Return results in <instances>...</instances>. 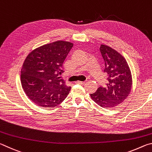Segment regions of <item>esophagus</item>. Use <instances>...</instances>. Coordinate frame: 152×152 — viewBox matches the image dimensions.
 Listing matches in <instances>:
<instances>
[{
	"instance_id": "1",
	"label": "esophagus",
	"mask_w": 152,
	"mask_h": 152,
	"mask_svg": "<svg viewBox=\"0 0 152 152\" xmlns=\"http://www.w3.org/2000/svg\"><path fill=\"white\" fill-rule=\"evenodd\" d=\"M76 83L77 84H85V82H81V81H77Z\"/></svg>"
}]
</instances>
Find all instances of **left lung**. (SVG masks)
<instances>
[{
  "instance_id": "1",
  "label": "left lung",
  "mask_w": 152,
  "mask_h": 152,
  "mask_svg": "<svg viewBox=\"0 0 152 152\" xmlns=\"http://www.w3.org/2000/svg\"><path fill=\"white\" fill-rule=\"evenodd\" d=\"M100 51L104 61V72L108 74V83L91 94V97L100 107H115L124 101L130 93L132 73L127 61L118 51L106 45H101Z\"/></svg>"
}]
</instances>
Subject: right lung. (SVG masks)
I'll list each match as a JSON object with an SVG mask.
<instances>
[{"instance_id": "1", "label": "right lung", "mask_w": 152, "mask_h": 152, "mask_svg": "<svg viewBox=\"0 0 152 152\" xmlns=\"http://www.w3.org/2000/svg\"><path fill=\"white\" fill-rule=\"evenodd\" d=\"M73 43L64 41L35 49L25 60L20 80L25 93L33 103L42 107L58 106L66 99L71 87L58 77Z\"/></svg>"}]
</instances>
